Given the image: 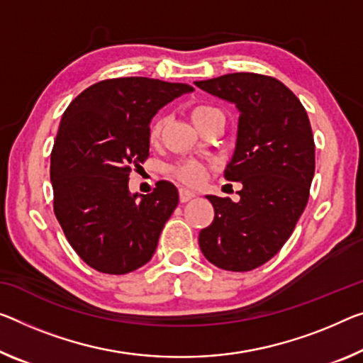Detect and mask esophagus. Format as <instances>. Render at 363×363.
I'll list each match as a JSON object with an SVG mask.
<instances>
[{"instance_id":"esophagus-1","label":"esophagus","mask_w":363,"mask_h":363,"mask_svg":"<svg viewBox=\"0 0 363 363\" xmlns=\"http://www.w3.org/2000/svg\"><path fill=\"white\" fill-rule=\"evenodd\" d=\"M194 196H196V193L189 191V189H185V188L180 189V201H182V203H188V201L193 199Z\"/></svg>"}]
</instances>
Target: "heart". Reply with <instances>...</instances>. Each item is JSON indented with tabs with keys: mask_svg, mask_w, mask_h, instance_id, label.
<instances>
[{
	"mask_svg": "<svg viewBox=\"0 0 363 363\" xmlns=\"http://www.w3.org/2000/svg\"><path fill=\"white\" fill-rule=\"evenodd\" d=\"M214 116H224L222 111L216 107H211V105H196L191 110V120L193 123L198 128L206 123V121L214 118ZM164 126V118H157L150 126V139L155 141L160 136V131H162ZM170 175L175 177L177 180L189 186H196L206 178V167L196 162V160H186V162H180L174 167H170Z\"/></svg>",
	"mask_w": 363,
	"mask_h": 363,
	"instance_id": "1",
	"label": "heart"
}]
</instances>
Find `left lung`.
I'll list each match as a JSON object with an SVG mask.
<instances>
[{
  "label": "left lung",
  "mask_w": 363,
  "mask_h": 363,
  "mask_svg": "<svg viewBox=\"0 0 363 363\" xmlns=\"http://www.w3.org/2000/svg\"><path fill=\"white\" fill-rule=\"evenodd\" d=\"M238 110L235 150L224 172L240 182V199L208 194L214 220L199 232L206 259L225 271H252L269 261L292 235L315 175L308 115L291 89L274 77L233 72L194 82Z\"/></svg>",
  "instance_id": "8db88e82"
}]
</instances>
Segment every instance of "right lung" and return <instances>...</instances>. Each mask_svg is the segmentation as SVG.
I'll return each instance as SVG.
<instances>
[{
	"instance_id": "1",
	"label": "right lung",
	"mask_w": 363,
	"mask_h": 363,
	"mask_svg": "<svg viewBox=\"0 0 363 363\" xmlns=\"http://www.w3.org/2000/svg\"><path fill=\"white\" fill-rule=\"evenodd\" d=\"M149 77L100 81L66 108L50 162L55 216L81 259L105 274H126L152 258L178 204V189L159 182L150 194L128 188L131 167L149 155L150 120L193 92Z\"/></svg>"
}]
</instances>
